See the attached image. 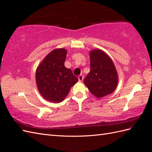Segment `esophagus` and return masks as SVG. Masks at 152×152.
Instances as JSON below:
<instances>
[{"instance_id":"esophagus-1","label":"esophagus","mask_w":152,"mask_h":152,"mask_svg":"<svg viewBox=\"0 0 152 152\" xmlns=\"http://www.w3.org/2000/svg\"><path fill=\"white\" fill-rule=\"evenodd\" d=\"M78 80H79V82H82L83 80V75H80L78 76Z\"/></svg>"}]
</instances>
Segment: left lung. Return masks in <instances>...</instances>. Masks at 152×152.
I'll return each mask as SVG.
<instances>
[{
  "instance_id": "left-lung-1",
  "label": "left lung",
  "mask_w": 152,
  "mask_h": 152,
  "mask_svg": "<svg viewBox=\"0 0 152 152\" xmlns=\"http://www.w3.org/2000/svg\"><path fill=\"white\" fill-rule=\"evenodd\" d=\"M91 70L84 79L90 92L97 98L112 93L118 84V75L111 59L99 49L90 52Z\"/></svg>"
}]
</instances>
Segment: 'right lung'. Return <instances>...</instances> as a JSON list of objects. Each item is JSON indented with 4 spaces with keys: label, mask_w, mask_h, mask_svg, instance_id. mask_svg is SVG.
I'll list each match as a JSON object with an SVG mask.
<instances>
[{
    "label": "right lung",
    "mask_w": 152,
    "mask_h": 152,
    "mask_svg": "<svg viewBox=\"0 0 152 152\" xmlns=\"http://www.w3.org/2000/svg\"><path fill=\"white\" fill-rule=\"evenodd\" d=\"M66 56L65 49H55L46 56L36 70L37 88L46 100L62 102L78 81L72 70L64 65Z\"/></svg>",
    "instance_id": "obj_1"
}]
</instances>
